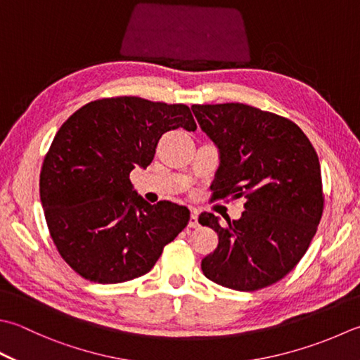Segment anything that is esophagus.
Wrapping results in <instances>:
<instances>
[{"mask_svg": "<svg viewBox=\"0 0 360 360\" xmlns=\"http://www.w3.org/2000/svg\"><path fill=\"white\" fill-rule=\"evenodd\" d=\"M198 226H200V223H198V212H196V210H193L192 215H190V220H188V228L195 229V228H198Z\"/></svg>", "mask_w": 360, "mask_h": 360, "instance_id": "esophagus-1", "label": "esophagus"}]
</instances>
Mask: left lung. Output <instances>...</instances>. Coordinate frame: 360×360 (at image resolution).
<instances>
[{
	"label": "left lung",
	"mask_w": 360,
	"mask_h": 360,
	"mask_svg": "<svg viewBox=\"0 0 360 360\" xmlns=\"http://www.w3.org/2000/svg\"><path fill=\"white\" fill-rule=\"evenodd\" d=\"M200 128L218 148L214 198H245L238 220L202 212L218 234L201 260L204 276L251 292L290 273L311 245L323 214L319 156L297 124L248 104H193Z\"/></svg>",
	"instance_id": "1"
}]
</instances>
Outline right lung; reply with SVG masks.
Segmentation results:
<instances>
[{
  "label": "right lung",
  "instance_id": "right-lung-1",
  "mask_svg": "<svg viewBox=\"0 0 360 360\" xmlns=\"http://www.w3.org/2000/svg\"><path fill=\"white\" fill-rule=\"evenodd\" d=\"M195 131L186 104L137 96L91 101L56 134L40 172V201L62 259L82 278L118 284L143 276L187 226L190 210L146 202L129 179L167 131Z\"/></svg>",
  "mask_w": 360,
  "mask_h": 360
}]
</instances>
